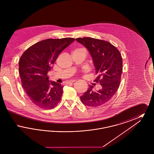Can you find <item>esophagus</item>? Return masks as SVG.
<instances>
[{"label": "esophagus", "mask_w": 154, "mask_h": 154, "mask_svg": "<svg viewBox=\"0 0 154 154\" xmlns=\"http://www.w3.org/2000/svg\"><path fill=\"white\" fill-rule=\"evenodd\" d=\"M75 81V80H70V81H67L66 82V84H72V83H73Z\"/></svg>", "instance_id": "34e87169"}]
</instances>
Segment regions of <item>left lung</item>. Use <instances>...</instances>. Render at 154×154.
<instances>
[{
	"label": "left lung",
	"mask_w": 154,
	"mask_h": 154,
	"mask_svg": "<svg viewBox=\"0 0 154 154\" xmlns=\"http://www.w3.org/2000/svg\"><path fill=\"white\" fill-rule=\"evenodd\" d=\"M76 40L88 48L97 74L94 81L102 86L98 91H94L93 86H90L81 96V100L90 107L101 106L110 101L119 87L122 73L121 54L114 45L105 40L92 37H79Z\"/></svg>",
	"instance_id": "left-lung-1"
}]
</instances>
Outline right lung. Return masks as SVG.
<instances>
[{"instance_id":"1","label":"right lung","mask_w":154,"mask_h":154,"mask_svg":"<svg viewBox=\"0 0 154 154\" xmlns=\"http://www.w3.org/2000/svg\"><path fill=\"white\" fill-rule=\"evenodd\" d=\"M75 38H48L32 45L23 53L19 62L22 87L30 100L43 109L57 106L63 94V85L50 82L47 73L59 54Z\"/></svg>"}]
</instances>
